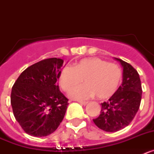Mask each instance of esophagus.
<instances>
[{"instance_id":"1","label":"esophagus","mask_w":154,"mask_h":154,"mask_svg":"<svg viewBox=\"0 0 154 154\" xmlns=\"http://www.w3.org/2000/svg\"><path fill=\"white\" fill-rule=\"evenodd\" d=\"M79 103H80V104H82V105H84V106H85V105L87 104V103H88V102H86V101H79Z\"/></svg>"}]
</instances>
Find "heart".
I'll return each instance as SVG.
<instances>
[{"label":"heart","mask_w":154,"mask_h":154,"mask_svg":"<svg viewBox=\"0 0 154 154\" xmlns=\"http://www.w3.org/2000/svg\"><path fill=\"white\" fill-rule=\"evenodd\" d=\"M121 79L122 71L116 64L99 58H88L75 62L73 67L62 68L58 84L62 90L69 92L84 79L85 85L72 91L71 98L83 100L96 96L98 99H105L116 92Z\"/></svg>","instance_id":"b5f03b06"}]
</instances>
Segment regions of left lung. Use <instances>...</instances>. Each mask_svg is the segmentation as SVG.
Returning <instances> with one entry per match:
<instances>
[{
  "mask_svg": "<svg viewBox=\"0 0 154 154\" xmlns=\"http://www.w3.org/2000/svg\"><path fill=\"white\" fill-rule=\"evenodd\" d=\"M123 68V82L109 101L101 103L100 115L94 123L106 132H116L130 124L140 106L142 86L137 71L130 64L115 58Z\"/></svg>",
  "mask_w": 154,
  "mask_h": 154,
  "instance_id": "1",
  "label": "left lung"
}]
</instances>
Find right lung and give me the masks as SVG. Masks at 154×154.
<instances>
[{
  "mask_svg": "<svg viewBox=\"0 0 154 154\" xmlns=\"http://www.w3.org/2000/svg\"><path fill=\"white\" fill-rule=\"evenodd\" d=\"M64 61L51 58L27 68L14 84L11 94L13 113L24 131L46 137L62 123L69 99L56 84Z\"/></svg>",
  "mask_w": 154,
  "mask_h": 154,
  "instance_id": "add662e5",
  "label": "right lung"
}]
</instances>
